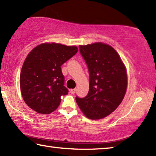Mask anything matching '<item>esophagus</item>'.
Listing matches in <instances>:
<instances>
[{"mask_svg": "<svg viewBox=\"0 0 156 156\" xmlns=\"http://www.w3.org/2000/svg\"><path fill=\"white\" fill-rule=\"evenodd\" d=\"M70 93L72 94H74L76 93V89H70Z\"/></svg>", "mask_w": 156, "mask_h": 156, "instance_id": "34e87169", "label": "esophagus"}]
</instances>
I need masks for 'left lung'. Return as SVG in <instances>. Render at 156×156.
<instances>
[{
    "instance_id": "left-lung-1",
    "label": "left lung",
    "mask_w": 156,
    "mask_h": 156,
    "mask_svg": "<svg viewBox=\"0 0 156 156\" xmlns=\"http://www.w3.org/2000/svg\"><path fill=\"white\" fill-rule=\"evenodd\" d=\"M88 66L89 90L83 98H76L79 108L91 120L107 117L122 102L127 87L126 69L120 55L108 44L79 45Z\"/></svg>"
}]
</instances>
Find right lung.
I'll return each instance as SVG.
<instances>
[{
    "label": "right lung",
    "mask_w": 156,
    "mask_h": 156,
    "mask_svg": "<svg viewBox=\"0 0 156 156\" xmlns=\"http://www.w3.org/2000/svg\"><path fill=\"white\" fill-rule=\"evenodd\" d=\"M78 50L76 46L44 43L29 53L20 72V88L23 100L31 109L49 114L58 107L60 97L68 94L60 67Z\"/></svg>",
    "instance_id": "1"
}]
</instances>
